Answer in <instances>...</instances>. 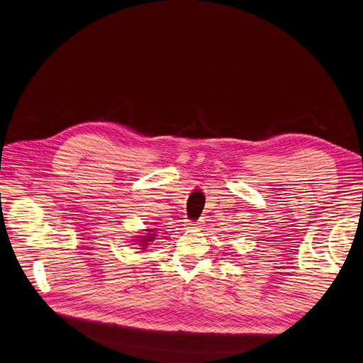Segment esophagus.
Instances as JSON below:
<instances>
[{"label":"esophagus","instance_id":"34e87169","mask_svg":"<svg viewBox=\"0 0 363 363\" xmlns=\"http://www.w3.org/2000/svg\"><path fill=\"white\" fill-rule=\"evenodd\" d=\"M188 227H189L191 230H201L203 223H200V221H196V223H189V224H188Z\"/></svg>","mask_w":363,"mask_h":363}]
</instances>
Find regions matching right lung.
Here are the masks:
<instances>
[{
	"instance_id": "obj_1",
	"label": "right lung",
	"mask_w": 363,
	"mask_h": 363,
	"mask_svg": "<svg viewBox=\"0 0 363 363\" xmlns=\"http://www.w3.org/2000/svg\"><path fill=\"white\" fill-rule=\"evenodd\" d=\"M146 232L147 233H145V236H138L136 239L138 240H135V242H138V245L140 246L139 249H146L153 240H155V238H156V228H146Z\"/></svg>"
}]
</instances>
